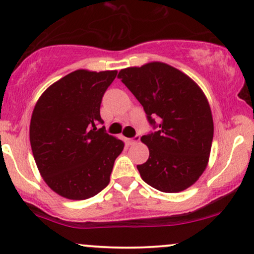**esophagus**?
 Listing matches in <instances>:
<instances>
[{"mask_svg": "<svg viewBox=\"0 0 254 254\" xmlns=\"http://www.w3.org/2000/svg\"><path fill=\"white\" fill-rule=\"evenodd\" d=\"M139 138H141V136L136 135L135 137H132V138L127 139V143H129V144H135V143H137V142L139 141Z\"/></svg>", "mask_w": 254, "mask_h": 254, "instance_id": "obj_1", "label": "esophagus"}]
</instances>
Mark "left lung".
<instances>
[{
  "instance_id": "8db88e82",
  "label": "left lung",
  "mask_w": 254,
  "mask_h": 254,
  "mask_svg": "<svg viewBox=\"0 0 254 254\" xmlns=\"http://www.w3.org/2000/svg\"><path fill=\"white\" fill-rule=\"evenodd\" d=\"M159 130L141 137L149 159L137 165L141 178L156 190L174 193L189 189L205 171L214 122L208 99L179 69L162 62L122 69L118 74Z\"/></svg>"
}]
</instances>
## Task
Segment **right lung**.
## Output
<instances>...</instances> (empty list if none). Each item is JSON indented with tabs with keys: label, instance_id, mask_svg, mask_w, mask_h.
Here are the masks:
<instances>
[{
	"label": "right lung",
	"instance_id": "right-lung-1",
	"mask_svg": "<svg viewBox=\"0 0 254 254\" xmlns=\"http://www.w3.org/2000/svg\"><path fill=\"white\" fill-rule=\"evenodd\" d=\"M117 70L78 69L60 78L38 99L30 124L34 161L57 194L82 200L110 183L124 142L98 130L100 104Z\"/></svg>",
	"mask_w": 254,
	"mask_h": 254
}]
</instances>
